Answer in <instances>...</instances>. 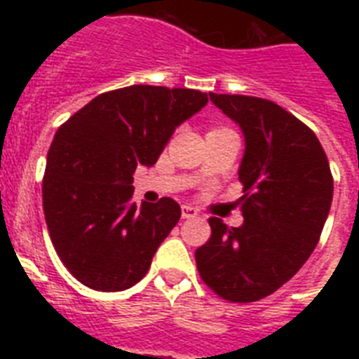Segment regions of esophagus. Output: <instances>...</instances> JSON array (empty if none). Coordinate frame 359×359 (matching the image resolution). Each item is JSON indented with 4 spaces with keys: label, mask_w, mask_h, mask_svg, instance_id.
Masks as SVG:
<instances>
[{
    "label": "esophagus",
    "mask_w": 359,
    "mask_h": 359,
    "mask_svg": "<svg viewBox=\"0 0 359 359\" xmlns=\"http://www.w3.org/2000/svg\"><path fill=\"white\" fill-rule=\"evenodd\" d=\"M182 218L184 219H191V218H197V210L194 207H190V205H182Z\"/></svg>",
    "instance_id": "34e87169"
}]
</instances>
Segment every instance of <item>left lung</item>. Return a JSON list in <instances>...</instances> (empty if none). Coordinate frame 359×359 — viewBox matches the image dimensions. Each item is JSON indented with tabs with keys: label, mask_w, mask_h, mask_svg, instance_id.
Masks as SVG:
<instances>
[{
	"label": "left lung",
	"mask_w": 359,
	"mask_h": 359,
	"mask_svg": "<svg viewBox=\"0 0 359 359\" xmlns=\"http://www.w3.org/2000/svg\"><path fill=\"white\" fill-rule=\"evenodd\" d=\"M210 100L244 134V224L208 219L212 235L197 248V270L224 300L248 304L272 294L309 259L330 214L334 179L317 135L287 109L245 95L210 93Z\"/></svg>",
	"instance_id": "obj_1"
}]
</instances>
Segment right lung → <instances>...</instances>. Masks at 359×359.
Here are the masks:
<instances>
[{"label":"right lung","instance_id":"add662e5","mask_svg":"<svg viewBox=\"0 0 359 359\" xmlns=\"http://www.w3.org/2000/svg\"><path fill=\"white\" fill-rule=\"evenodd\" d=\"M207 93L130 86L98 95L61 124L48 151L42 205L59 259L80 283L130 289L180 219L179 203L132 201L134 171L151 168Z\"/></svg>","mask_w":359,"mask_h":359}]
</instances>
